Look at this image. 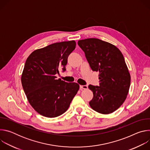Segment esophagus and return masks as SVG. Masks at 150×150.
I'll return each mask as SVG.
<instances>
[{"label":"esophagus","instance_id":"34e87169","mask_svg":"<svg viewBox=\"0 0 150 150\" xmlns=\"http://www.w3.org/2000/svg\"><path fill=\"white\" fill-rule=\"evenodd\" d=\"M80 88L83 89V90H87L88 89V86L87 85H80Z\"/></svg>","mask_w":150,"mask_h":150}]
</instances>
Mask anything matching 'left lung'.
Instances as JSON below:
<instances>
[{"mask_svg": "<svg viewBox=\"0 0 150 150\" xmlns=\"http://www.w3.org/2000/svg\"><path fill=\"white\" fill-rule=\"evenodd\" d=\"M91 68L99 72L100 86L89 85L93 98L89 104L97 112L108 115L118 109L129 93L131 75L124 57L115 45L98 38L79 40Z\"/></svg>", "mask_w": 150, "mask_h": 150, "instance_id": "obj_1", "label": "left lung"}]
</instances>
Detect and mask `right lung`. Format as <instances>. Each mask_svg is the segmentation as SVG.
Listing matches in <instances>:
<instances>
[{
	"label": "right lung",
	"instance_id": "1",
	"mask_svg": "<svg viewBox=\"0 0 150 150\" xmlns=\"http://www.w3.org/2000/svg\"><path fill=\"white\" fill-rule=\"evenodd\" d=\"M74 40L52 44L33 52L27 59L21 82L28 101L40 115L56 117L65 113L79 85L57 79L59 69L66 70L68 57L75 49Z\"/></svg>",
	"mask_w": 150,
	"mask_h": 150
}]
</instances>
